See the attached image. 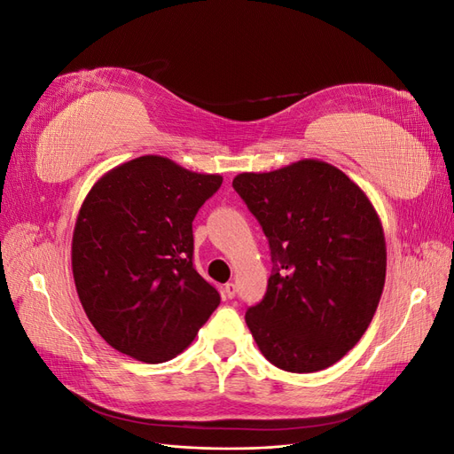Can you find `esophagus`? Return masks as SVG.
I'll return each mask as SVG.
<instances>
[{"label":"esophagus","instance_id":"obj_1","mask_svg":"<svg viewBox=\"0 0 454 454\" xmlns=\"http://www.w3.org/2000/svg\"><path fill=\"white\" fill-rule=\"evenodd\" d=\"M223 294H225V299H232V297L237 295V286L232 284V282L225 284V287H223Z\"/></svg>","mask_w":454,"mask_h":454}]
</instances>
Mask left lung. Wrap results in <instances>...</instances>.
Wrapping results in <instances>:
<instances>
[{
  "mask_svg": "<svg viewBox=\"0 0 454 454\" xmlns=\"http://www.w3.org/2000/svg\"><path fill=\"white\" fill-rule=\"evenodd\" d=\"M269 240L272 270L246 324L261 354L290 373L339 362L382 295L387 244L364 191L324 160L303 159L232 180Z\"/></svg>",
  "mask_w": 454,
  "mask_h": 454,
  "instance_id": "obj_1",
  "label": "left lung"
}]
</instances>
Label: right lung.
Masks as SVG:
<instances>
[{
    "instance_id": "1",
    "label": "right lung",
    "mask_w": 454,
    "mask_h": 454,
    "mask_svg": "<svg viewBox=\"0 0 454 454\" xmlns=\"http://www.w3.org/2000/svg\"><path fill=\"white\" fill-rule=\"evenodd\" d=\"M222 182L144 155L89 191L74 229V280L90 324L115 350L168 362L217 309V290L193 267V219Z\"/></svg>"
}]
</instances>
